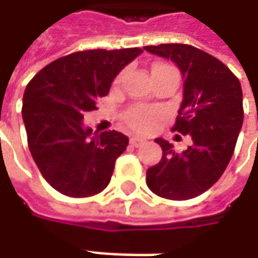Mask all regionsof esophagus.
Segmentation results:
<instances>
[{
	"label": "esophagus",
	"instance_id": "34e87169",
	"mask_svg": "<svg viewBox=\"0 0 258 258\" xmlns=\"http://www.w3.org/2000/svg\"><path fill=\"white\" fill-rule=\"evenodd\" d=\"M129 142H131V145L135 146V148H139V146H142L144 144H146V141H145V139H142V138H138V136H132Z\"/></svg>",
	"mask_w": 258,
	"mask_h": 258
}]
</instances>
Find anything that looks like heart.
<instances>
[{
  "mask_svg": "<svg viewBox=\"0 0 258 258\" xmlns=\"http://www.w3.org/2000/svg\"><path fill=\"white\" fill-rule=\"evenodd\" d=\"M159 69H166V70H173L172 66L165 64V63H158L152 67L154 70H159ZM161 119V112L154 107H148V106H134L131 109H127L123 113V122L126 126H129L135 132L139 134H146L151 132L155 127L156 122Z\"/></svg>",
  "mask_w": 258,
  "mask_h": 258,
  "instance_id": "b5f03b06",
  "label": "heart"
}]
</instances>
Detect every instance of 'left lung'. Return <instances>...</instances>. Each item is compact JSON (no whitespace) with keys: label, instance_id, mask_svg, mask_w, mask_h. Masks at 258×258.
<instances>
[{"label":"left lung","instance_id":"8db88e82","mask_svg":"<svg viewBox=\"0 0 258 258\" xmlns=\"http://www.w3.org/2000/svg\"><path fill=\"white\" fill-rule=\"evenodd\" d=\"M144 48L179 67L183 99L172 131L192 138L182 154H176L168 141L155 139L162 148V159L146 171V183L158 197L191 200L220 179L233 156L244 119L241 85L223 61L192 45Z\"/></svg>","mask_w":258,"mask_h":258}]
</instances>
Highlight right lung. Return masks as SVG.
Here are the masks:
<instances>
[{"label": "right lung", "instance_id": "right-lung-1", "mask_svg": "<svg viewBox=\"0 0 258 258\" xmlns=\"http://www.w3.org/2000/svg\"><path fill=\"white\" fill-rule=\"evenodd\" d=\"M144 50H85L60 57L30 80L23 97L28 148L44 179L72 198L102 192L127 136L83 126L86 112L109 93L113 79Z\"/></svg>", "mask_w": 258, "mask_h": 258}]
</instances>
